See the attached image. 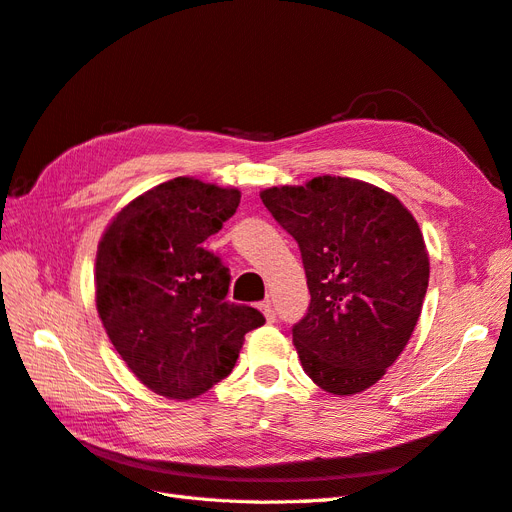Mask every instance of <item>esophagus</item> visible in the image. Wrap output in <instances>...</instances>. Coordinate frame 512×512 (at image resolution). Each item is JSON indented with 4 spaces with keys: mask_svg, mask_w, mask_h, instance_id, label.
Here are the masks:
<instances>
[{
    "mask_svg": "<svg viewBox=\"0 0 512 512\" xmlns=\"http://www.w3.org/2000/svg\"><path fill=\"white\" fill-rule=\"evenodd\" d=\"M260 309H262V314H265V318L269 320V322H273L275 320V309H273V303H271V299H265L260 303Z\"/></svg>",
    "mask_w": 512,
    "mask_h": 512,
    "instance_id": "34e87169",
    "label": "esophagus"
}]
</instances>
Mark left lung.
Segmentation results:
<instances>
[{"mask_svg":"<svg viewBox=\"0 0 512 512\" xmlns=\"http://www.w3.org/2000/svg\"><path fill=\"white\" fill-rule=\"evenodd\" d=\"M260 198L301 250L312 299L292 339L305 374L333 395L369 389L421 316L429 284L421 228L395 196L348 177L282 185Z\"/></svg>","mask_w":512,"mask_h":512,"instance_id":"1","label":"left lung"}]
</instances>
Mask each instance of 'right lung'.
Returning <instances> with one entry per match:
<instances>
[{"mask_svg": "<svg viewBox=\"0 0 512 512\" xmlns=\"http://www.w3.org/2000/svg\"><path fill=\"white\" fill-rule=\"evenodd\" d=\"M232 188L177 177L123 209L96 256L98 314L121 359L153 393L192 399L224 380L256 307L226 299L230 271L203 245L235 215Z\"/></svg>", "mask_w": 512, "mask_h": 512, "instance_id": "add662e5", "label": "right lung"}]
</instances>
